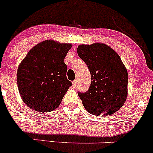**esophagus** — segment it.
I'll return each mask as SVG.
<instances>
[{"label":"esophagus","mask_w":153,"mask_h":153,"mask_svg":"<svg viewBox=\"0 0 153 153\" xmlns=\"http://www.w3.org/2000/svg\"><path fill=\"white\" fill-rule=\"evenodd\" d=\"M76 85H77V80H76V79H75L74 81H73V86L76 87Z\"/></svg>","instance_id":"obj_1"}]
</instances>
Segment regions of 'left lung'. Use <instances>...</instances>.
<instances>
[{
  "label": "left lung",
  "instance_id": "obj_1",
  "mask_svg": "<svg viewBox=\"0 0 153 153\" xmlns=\"http://www.w3.org/2000/svg\"><path fill=\"white\" fill-rule=\"evenodd\" d=\"M77 53L91 74L88 91L78 92L85 109L94 116L116 113L128 95V76L119 56L104 43L80 45Z\"/></svg>",
  "mask_w": 153,
  "mask_h": 153
}]
</instances>
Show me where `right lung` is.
Returning a JSON list of instances; mask_svg holds the SVG:
<instances>
[{
	"mask_svg": "<svg viewBox=\"0 0 153 153\" xmlns=\"http://www.w3.org/2000/svg\"><path fill=\"white\" fill-rule=\"evenodd\" d=\"M72 45L45 40L32 48L17 71L19 91L25 104L37 112H50L60 105L72 82L64 62Z\"/></svg>",
	"mask_w": 153,
	"mask_h": 153,
	"instance_id": "add662e5",
	"label": "right lung"
}]
</instances>
